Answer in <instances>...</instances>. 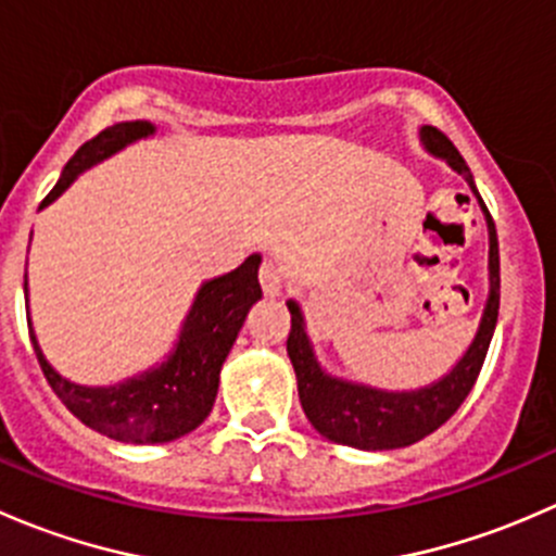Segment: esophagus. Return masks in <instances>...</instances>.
Masks as SVG:
<instances>
[{
    "label": "esophagus",
    "instance_id": "1",
    "mask_svg": "<svg viewBox=\"0 0 556 556\" xmlns=\"http://www.w3.org/2000/svg\"><path fill=\"white\" fill-rule=\"evenodd\" d=\"M257 279H261L263 295H266V299H277L285 282V271L274 261H263L261 271H257Z\"/></svg>",
    "mask_w": 556,
    "mask_h": 556
}]
</instances>
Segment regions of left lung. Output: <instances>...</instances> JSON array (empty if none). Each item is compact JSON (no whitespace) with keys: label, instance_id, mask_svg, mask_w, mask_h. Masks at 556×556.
<instances>
[{"label":"left lung","instance_id":"8db88e82","mask_svg":"<svg viewBox=\"0 0 556 556\" xmlns=\"http://www.w3.org/2000/svg\"><path fill=\"white\" fill-rule=\"evenodd\" d=\"M422 142L430 153L450 161L452 169L463 174L473 193L479 195L463 155L457 153L444 131L425 126ZM479 204L486 215V226H490V299H486V309L473 344L468 346L450 377L433 387L417 392H379L371 387L330 379L328 374L319 371L317 361H314L299 304L288 301V355L295 368V377H299L301 406H304V414L309 417L314 430L323 433L325 439L344 446H357V450H401V446L414 444L439 430L473 390L481 366H484L486 350H490L492 333H495L497 309H501V252H497L495 223H492L481 195Z\"/></svg>","mask_w":556,"mask_h":556}]
</instances>
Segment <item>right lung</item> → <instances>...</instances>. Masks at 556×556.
Here are the masks:
<instances>
[{"instance_id":"right-lung-1","label":"right lung","mask_w":556,"mask_h":556,"mask_svg":"<svg viewBox=\"0 0 556 556\" xmlns=\"http://www.w3.org/2000/svg\"><path fill=\"white\" fill-rule=\"evenodd\" d=\"M148 134H153V126L142 121L115 123L99 131L72 155L59 182L42 199V206L64 193L83 169ZM257 266H261V255H250L231 274L206 282L185 319L174 355L144 377L117 387H80L66 382L48 366L37 346L35 330L29 328L39 368L61 403L97 433L115 441H131V444H164V441L179 439L199 428L212 412L223 361L237 341L250 306L261 299Z\"/></svg>"}]
</instances>
